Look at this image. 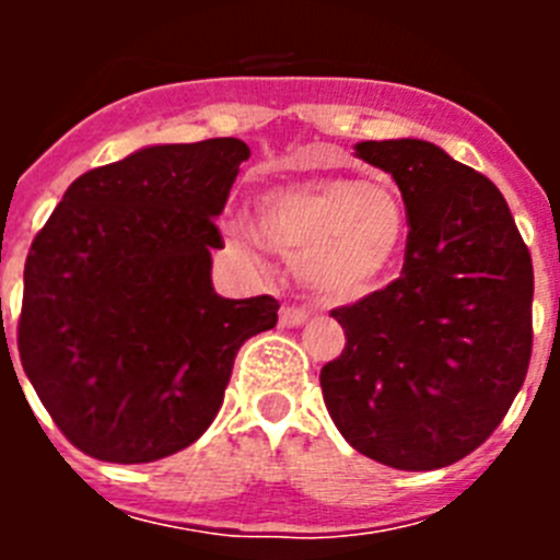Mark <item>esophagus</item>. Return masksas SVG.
<instances>
[{
    "label": "esophagus",
    "mask_w": 560,
    "mask_h": 560,
    "mask_svg": "<svg viewBox=\"0 0 560 560\" xmlns=\"http://www.w3.org/2000/svg\"><path fill=\"white\" fill-rule=\"evenodd\" d=\"M305 319H308V308H303V305H283L280 308V325H285V328H294V325H303Z\"/></svg>",
    "instance_id": "esophagus-1"
}]
</instances>
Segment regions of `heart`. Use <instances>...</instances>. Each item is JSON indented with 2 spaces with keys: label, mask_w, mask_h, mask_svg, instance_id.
<instances>
[{
  "label": "heart",
  "mask_w": 560,
  "mask_h": 560,
  "mask_svg": "<svg viewBox=\"0 0 560 560\" xmlns=\"http://www.w3.org/2000/svg\"><path fill=\"white\" fill-rule=\"evenodd\" d=\"M260 235L296 257L300 275L328 300H359L378 289L407 244V207L389 185L355 179H308L277 187L260 199ZM232 237L255 252L260 235L232 224Z\"/></svg>",
  "instance_id": "heart-1"
}]
</instances>
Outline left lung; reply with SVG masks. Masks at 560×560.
I'll list each match as a JSON object with an SVG mask.
<instances>
[{"label":"left lung","instance_id":"8db88e82","mask_svg":"<svg viewBox=\"0 0 560 560\" xmlns=\"http://www.w3.org/2000/svg\"><path fill=\"white\" fill-rule=\"evenodd\" d=\"M407 207L398 280L330 311L348 345L319 373L355 452L398 471L468 457L511 409L533 353V260L488 176L423 140L359 142Z\"/></svg>","mask_w":560,"mask_h":560}]
</instances>
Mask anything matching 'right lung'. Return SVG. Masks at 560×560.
<instances>
[{"label": "right lung", "instance_id": "right-lung-1", "mask_svg": "<svg viewBox=\"0 0 560 560\" xmlns=\"http://www.w3.org/2000/svg\"><path fill=\"white\" fill-rule=\"evenodd\" d=\"M249 145H151L78 176L24 264L19 359L63 438L103 463H153L207 432L275 296L226 300L215 226Z\"/></svg>", "mask_w": 560, "mask_h": 560}]
</instances>
